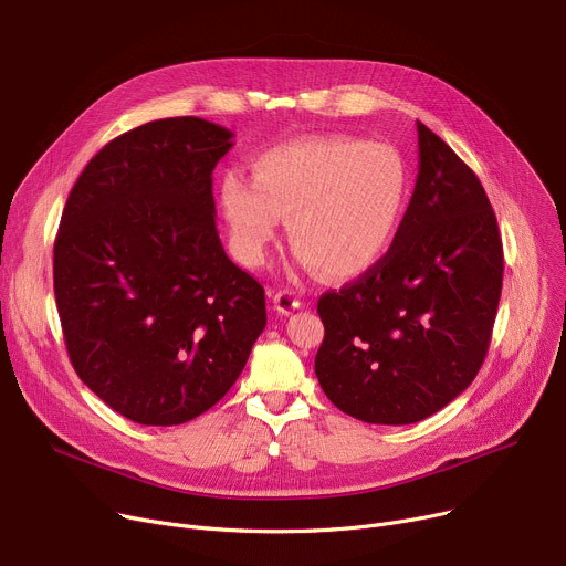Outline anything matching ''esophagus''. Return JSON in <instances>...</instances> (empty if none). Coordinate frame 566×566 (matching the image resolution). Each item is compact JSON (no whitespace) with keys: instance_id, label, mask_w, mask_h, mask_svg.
Returning <instances> with one entry per match:
<instances>
[{"instance_id":"1","label":"esophagus","mask_w":566,"mask_h":566,"mask_svg":"<svg viewBox=\"0 0 566 566\" xmlns=\"http://www.w3.org/2000/svg\"><path fill=\"white\" fill-rule=\"evenodd\" d=\"M273 310L277 314H291L293 310H300V300L293 291H277L273 293Z\"/></svg>"}]
</instances>
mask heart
<instances>
[{"instance_id": "heart-1", "label": "heart", "mask_w": 566, "mask_h": 566, "mask_svg": "<svg viewBox=\"0 0 566 566\" xmlns=\"http://www.w3.org/2000/svg\"><path fill=\"white\" fill-rule=\"evenodd\" d=\"M252 181L228 172L220 209L241 263L259 269L280 220L307 271L355 280L391 252L411 200V170L394 145L357 136H307L261 149Z\"/></svg>"}]
</instances>
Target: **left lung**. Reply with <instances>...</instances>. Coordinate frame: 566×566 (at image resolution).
I'll use <instances>...</instances> for the list:
<instances>
[{
	"instance_id": "1",
	"label": "left lung",
	"mask_w": 566,
	"mask_h": 566,
	"mask_svg": "<svg viewBox=\"0 0 566 566\" xmlns=\"http://www.w3.org/2000/svg\"><path fill=\"white\" fill-rule=\"evenodd\" d=\"M419 175L391 252L318 300L316 378L348 417L423 421L478 375L503 286L496 213L475 172L423 123Z\"/></svg>"
}]
</instances>
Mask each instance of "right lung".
I'll return each instance as SVG.
<instances>
[{"mask_svg": "<svg viewBox=\"0 0 566 566\" xmlns=\"http://www.w3.org/2000/svg\"><path fill=\"white\" fill-rule=\"evenodd\" d=\"M232 136L193 116L145 123L88 161L61 216L54 295L70 361L140 426L213 407L266 327L263 286L216 230L211 172Z\"/></svg>", "mask_w": 566, "mask_h": 566, "instance_id": "add662e5", "label": "right lung"}]
</instances>
